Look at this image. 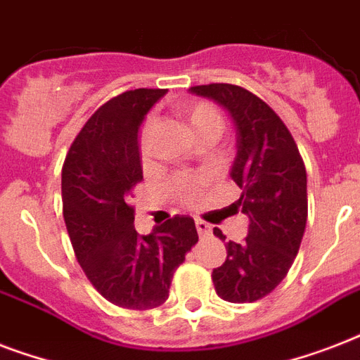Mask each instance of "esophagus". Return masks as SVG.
I'll list each match as a JSON object with an SVG mask.
<instances>
[{
  "mask_svg": "<svg viewBox=\"0 0 360 360\" xmlns=\"http://www.w3.org/2000/svg\"><path fill=\"white\" fill-rule=\"evenodd\" d=\"M196 230L198 233H200V237L211 236V226H209L207 222H203V220L196 219Z\"/></svg>",
  "mask_w": 360,
  "mask_h": 360,
  "instance_id": "esophagus-1",
  "label": "esophagus"
}]
</instances>
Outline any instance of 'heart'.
Masks as SVG:
<instances>
[{
	"label": "heart",
	"instance_id": "b5f03b06",
	"mask_svg": "<svg viewBox=\"0 0 360 360\" xmlns=\"http://www.w3.org/2000/svg\"><path fill=\"white\" fill-rule=\"evenodd\" d=\"M183 114H185L192 130L196 132V136L209 132V130H214L220 134V130H222V117L211 104L192 103L183 110ZM149 134H151V121H146L141 124L140 136H138V146H140L141 155H147ZM205 186H207V181L203 177H198V175H179L172 181V192L185 205H196L205 192Z\"/></svg>",
	"mask_w": 360,
	"mask_h": 360
}]
</instances>
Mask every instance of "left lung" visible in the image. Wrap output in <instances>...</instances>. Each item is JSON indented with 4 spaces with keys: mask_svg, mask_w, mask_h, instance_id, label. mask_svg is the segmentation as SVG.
Masks as SVG:
<instances>
[{
    "mask_svg": "<svg viewBox=\"0 0 360 360\" xmlns=\"http://www.w3.org/2000/svg\"><path fill=\"white\" fill-rule=\"evenodd\" d=\"M191 93L224 106L236 124L231 179L240 188L233 205L248 217L243 243H226V262L213 269L214 291L228 302L269 295L295 262L307 228V169L293 136L254 93L231 84L194 86ZM213 233L226 239L219 228Z\"/></svg>",
    "mask_w": 360,
    "mask_h": 360,
    "instance_id": "8db88e82",
    "label": "left lung"
}]
</instances>
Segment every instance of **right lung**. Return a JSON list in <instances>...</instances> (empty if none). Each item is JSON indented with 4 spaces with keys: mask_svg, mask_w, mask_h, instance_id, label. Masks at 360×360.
<instances>
[{
    "mask_svg": "<svg viewBox=\"0 0 360 360\" xmlns=\"http://www.w3.org/2000/svg\"><path fill=\"white\" fill-rule=\"evenodd\" d=\"M166 89H134L110 98L72 141L63 172V219L87 280L115 307L149 310L169 295L175 269L198 243L191 217L175 214L149 236L134 228L129 205L141 179L138 130Z\"/></svg>",
    "mask_w": 360,
    "mask_h": 360,
    "instance_id": "1",
    "label": "right lung"
}]
</instances>
